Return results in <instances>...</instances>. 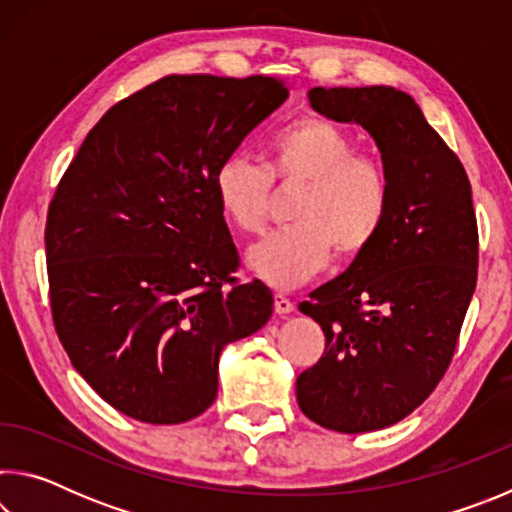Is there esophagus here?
Masks as SVG:
<instances>
[{"instance_id":"1","label":"esophagus","mask_w":512,"mask_h":512,"mask_svg":"<svg viewBox=\"0 0 512 512\" xmlns=\"http://www.w3.org/2000/svg\"><path fill=\"white\" fill-rule=\"evenodd\" d=\"M273 300H275V311L280 316H287L293 311V302L287 296H284V293H275Z\"/></svg>"}]
</instances>
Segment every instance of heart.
Masks as SVG:
<instances>
[{"label": "heart", "mask_w": 512, "mask_h": 512, "mask_svg": "<svg viewBox=\"0 0 512 512\" xmlns=\"http://www.w3.org/2000/svg\"><path fill=\"white\" fill-rule=\"evenodd\" d=\"M268 169L246 155H228L212 176L225 221L248 235L264 232L275 189L296 192V228L266 237L248 250L250 271L273 287H296L334 257L354 262L375 244L391 212V173L354 137L320 117H302L268 142Z\"/></svg>", "instance_id": "b5f03b06"}]
</instances>
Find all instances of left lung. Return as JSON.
Listing matches in <instances>:
<instances>
[{
  "mask_svg": "<svg viewBox=\"0 0 512 512\" xmlns=\"http://www.w3.org/2000/svg\"><path fill=\"white\" fill-rule=\"evenodd\" d=\"M309 103L366 128L393 194L375 244L300 302L325 352L300 372L298 406L325 429L377 431L418 409L452 363L479 266L472 187L406 92L314 88Z\"/></svg>",
  "mask_w": 512,
  "mask_h": 512,
  "instance_id": "8db88e82",
  "label": "left lung"
}]
</instances>
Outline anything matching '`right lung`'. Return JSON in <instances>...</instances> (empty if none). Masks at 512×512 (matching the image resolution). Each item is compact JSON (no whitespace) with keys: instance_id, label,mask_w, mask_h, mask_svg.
<instances>
[{"instance_id":"obj_1","label":"right lung","mask_w":512,"mask_h":512,"mask_svg":"<svg viewBox=\"0 0 512 512\" xmlns=\"http://www.w3.org/2000/svg\"><path fill=\"white\" fill-rule=\"evenodd\" d=\"M289 90L271 76L171 74L112 106L49 203L51 316L72 366L117 411L187 422L219 391V354L273 314L212 176Z\"/></svg>"}]
</instances>
